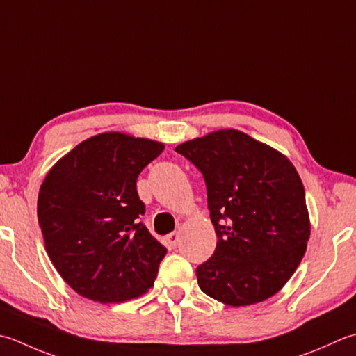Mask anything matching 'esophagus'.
<instances>
[{"mask_svg": "<svg viewBox=\"0 0 356 356\" xmlns=\"http://www.w3.org/2000/svg\"><path fill=\"white\" fill-rule=\"evenodd\" d=\"M165 243H166V247H168L170 250L176 248L177 243H179V233H176V232L170 233V234L165 238Z\"/></svg>", "mask_w": 356, "mask_h": 356, "instance_id": "obj_1", "label": "esophagus"}]
</instances>
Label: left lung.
Instances as JSON below:
<instances>
[{
  "mask_svg": "<svg viewBox=\"0 0 356 356\" xmlns=\"http://www.w3.org/2000/svg\"><path fill=\"white\" fill-rule=\"evenodd\" d=\"M204 176L218 236L196 268L205 295L241 307L280 291L307 248L309 213L301 177L281 152L236 129L179 145Z\"/></svg>",
  "mask_w": 356,
  "mask_h": 356,
  "instance_id": "obj_1",
  "label": "left lung"
}]
</instances>
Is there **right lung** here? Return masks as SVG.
Here are the masks:
<instances>
[{"instance_id":"right-lung-1","label":"right lung","mask_w":356,"mask_h":356,"mask_svg":"<svg viewBox=\"0 0 356 356\" xmlns=\"http://www.w3.org/2000/svg\"><path fill=\"white\" fill-rule=\"evenodd\" d=\"M163 148L104 132L76 145L47 172L38 224L54 267L79 295L124 302L154 284L166 248L140 222L145 204L136 182Z\"/></svg>"}]
</instances>
